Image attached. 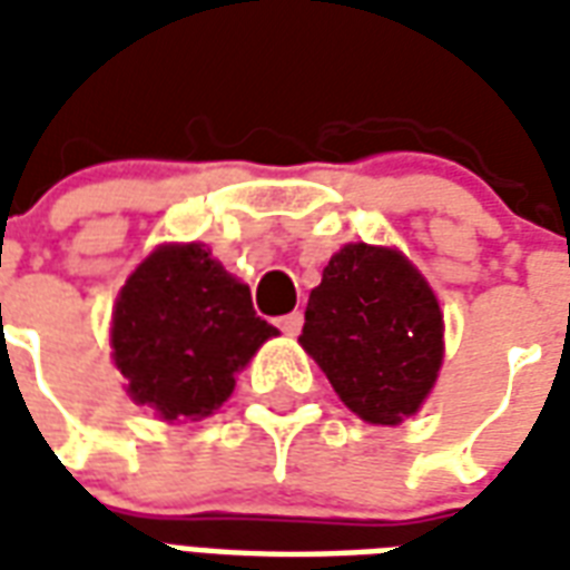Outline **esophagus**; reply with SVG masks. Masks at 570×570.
I'll list each match as a JSON object with an SVG mask.
<instances>
[{"instance_id": "esophagus-1", "label": "esophagus", "mask_w": 570, "mask_h": 570, "mask_svg": "<svg viewBox=\"0 0 570 570\" xmlns=\"http://www.w3.org/2000/svg\"><path fill=\"white\" fill-rule=\"evenodd\" d=\"M277 326H281V333L298 335V330H302V314H298V311H293V314H284V317H277Z\"/></svg>"}]
</instances>
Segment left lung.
<instances>
[{"label": "left lung", "instance_id": "8db88e82", "mask_svg": "<svg viewBox=\"0 0 570 570\" xmlns=\"http://www.w3.org/2000/svg\"><path fill=\"white\" fill-rule=\"evenodd\" d=\"M298 342L354 415L400 424L440 375L442 311L400 249L345 244L311 289Z\"/></svg>", "mask_w": 570, "mask_h": 570}]
</instances>
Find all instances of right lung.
<instances>
[{
    "mask_svg": "<svg viewBox=\"0 0 570 570\" xmlns=\"http://www.w3.org/2000/svg\"><path fill=\"white\" fill-rule=\"evenodd\" d=\"M272 335L249 286L204 244H161L121 286L109 342L137 406L161 421H198L232 396L235 375Z\"/></svg>",
    "mask_w": 570,
    "mask_h": 570,
    "instance_id": "add662e5",
    "label": "right lung"
}]
</instances>
